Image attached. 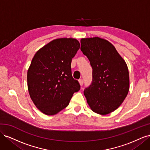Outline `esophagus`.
<instances>
[{"label":"esophagus","mask_w":150,"mask_h":150,"mask_svg":"<svg viewBox=\"0 0 150 150\" xmlns=\"http://www.w3.org/2000/svg\"><path fill=\"white\" fill-rule=\"evenodd\" d=\"M79 83L81 86H82L83 85V83H84V81L83 79H79Z\"/></svg>","instance_id":"1"}]
</instances>
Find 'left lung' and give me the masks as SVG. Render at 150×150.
I'll list each match as a JSON object with an SVG mask.
<instances>
[{
    "label": "left lung",
    "mask_w": 150,
    "mask_h": 150,
    "mask_svg": "<svg viewBox=\"0 0 150 150\" xmlns=\"http://www.w3.org/2000/svg\"><path fill=\"white\" fill-rule=\"evenodd\" d=\"M81 50L93 68V81L84 94L91 110L106 115L123 102L129 89L125 61L108 40L98 37L81 39Z\"/></svg>",
    "instance_id": "1"
}]
</instances>
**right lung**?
<instances>
[{
	"mask_svg": "<svg viewBox=\"0 0 150 150\" xmlns=\"http://www.w3.org/2000/svg\"><path fill=\"white\" fill-rule=\"evenodd\" d=\"M80 47L74 38H59L36 52L28 71V87L34 104L44 114L54 115L66 108L80 85L71 64Z\"/></svg>",
	"mask_w": 150,
	"mask_h": 150,
	"instance_id": "1",
	"label": "right lung"
}]
</instances>
